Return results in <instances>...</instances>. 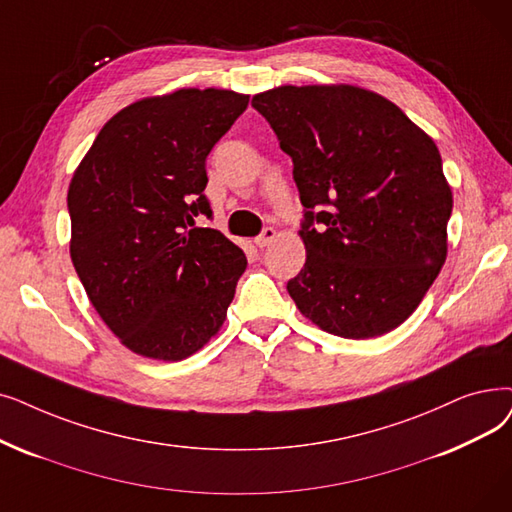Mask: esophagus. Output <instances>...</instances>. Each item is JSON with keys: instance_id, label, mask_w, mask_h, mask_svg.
<instances>
[{"instance_id": "obj_1", "label": "esophagus", "mask_w": 512, "mask_h": 512, "mask_svg": "<svg viewBox=\"0 0 512 512\" xmlns=\"http://www.w3.org/2000/svg\"><path fill=\"white\" fill-rule=\"evenodd\" d=\"M278 236V232L274 230V228H263V232L255 238V244L259 249H263V247H268V244L274 240Z\"/></svg>"}]
</instances>
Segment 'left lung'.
<instances>
[{"label":"left lung","mask_w":512,"mask_h":512,"mask_svg":"<svg viewBox=\"0 0 512 512\" xmlns=\"http://www.w3.org/2000/svg\"><path fill=\"white\" fill-rule=\"evenodd\" d=\"M253 108L293 159L303 270L286 291L343 339L406 322L448 255L452 190L441 154L387 98L355 85H282Z\"/></svg>","instance_id":"left-lung-1"}]
</instances>
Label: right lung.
<instances>
[{
  "mask_svg": "<svg viewBox=\"0 0 512 512\" xmlns=\"http://www.w3.org/2000/svg\"><path fill=\"white\" fill-rule=\"evenodd\" d=\"M249 96L177 90L110 119L69 186L71 259L87 297L133 353L180 362L226 320L247 257L211 217L205 161Z\"/></svg>",
  "mask_w": 512,
  "mask_h": 512,
  "instance_id": "add662e5",
  "label": "right lung"
}]
</instances>
